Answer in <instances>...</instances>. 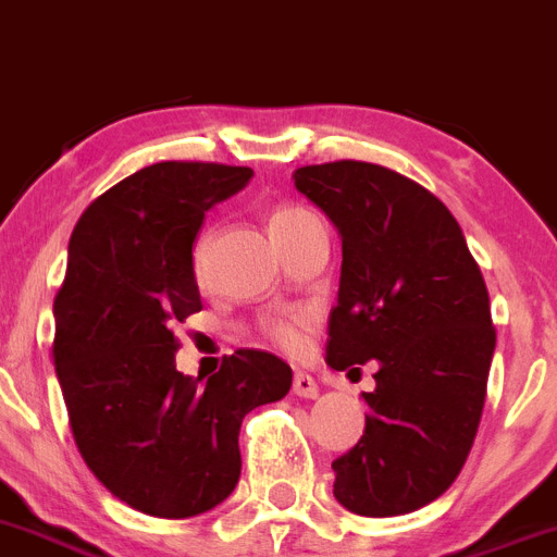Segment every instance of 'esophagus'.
<instances>
[{
  "instance_id": "34e87169",
  "label": "esophagus",
  "mask_w": 557,
  "mask_h": 557,
  "mask_svg": "<svg viewBox=\"0 0 557 557\" xmlns=\"http://www.w3.org/2000/svg\"><path fill=\"white\" fill-rule=\"evenodd\" d=\"M292 389H294V395H299V398H317V393H319L317 381H313L308 372H297V375H294Z\"/></svg>"
}]
</instances>
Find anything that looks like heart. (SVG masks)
Segmentation results:
<instances>
[{
    "mask_svg": "<svg viewBox=\"0 0 557 557\" xmlns=\"http://www.w3.org/2000/svg\"><path fill=\"white\" fill-rule=\"evenodd\" d=\"M308 210L302 207H280V210L272 212V219H269V230H277V226L288 224V221L299 219V215H306ZM207 249H210V232H201L196 240V249H193V260H196V269L205 265ZM311 327V317L302 311L297 313H283V317H274L265 322V333L272 338L274 345H280L283 350H299L302 342H306V333Z\"/></svg>",
    "mask_w": 557,
    "mask_h": 557,
    "instance_id": "1",
    "label": "heart"
}]
</instances>
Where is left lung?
Returning a JSON list of instances; mask_svg holds the SVG:
<instances>
[{
    "label": "left lung",
    "mask_w": 557,
    "mask_h": 557,
    "mask_svg": "<svg viewBox=\"0 0 557 557\" xmlns=\"http://www.w3.org/2000/svg\"><path fill=\"white\" fill-rule=\"evenodd\" d=\"M294 185L342 235L327 364L379 359L333 496L370 519L404 516L451 487L480 429L496 347L485 277L448 207L412 178L338 159L299 168Z\"/></svg>",
    "instance_id": "1"
}]
</instances>
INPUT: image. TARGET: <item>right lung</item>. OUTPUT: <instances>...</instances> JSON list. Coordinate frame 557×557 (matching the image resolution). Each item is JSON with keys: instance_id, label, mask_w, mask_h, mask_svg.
Instances as JSON below:
<instances>
[{"instance_id": "right-lung-1", "label": "right lung", "mask_w": 557, "mask_h": 557, "mask_svg": "<svg viewBox=\"0 0 557 557\" xmlns=\"http://www.w3.org/2000/svg\"><path fill=\"white\" fill-rule=\"evenodd\" d=\"M249 178L235 164H148L95 198L70 238L52 359L72 437L109 493L159 519L221 505L240 476V420L292 389V367L246 347L207 384L176 370L173 325L201 311L193 240Z\"/></svg>"}]
</instances>
